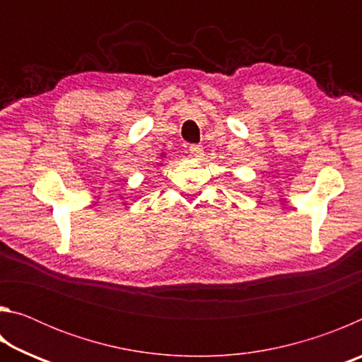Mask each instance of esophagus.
Wrapping results in <instances>:
<instances>
[{
    "label": "esophagus",
    "instance_id": "obj_1",
    "mask_svg": "<svg viewBox=\"0 0 362 362\" xmlns=\"http://www.w3.org/2000/svg\"><path fill=\"white\" fill-rule=\"evenodd\" d=\"M189 153H192L194 158H203L204 156L203 145H192L189 146Z\"/></svg>",
    "mask_w": 362,
    "mask_h": 362
}]
</instances>
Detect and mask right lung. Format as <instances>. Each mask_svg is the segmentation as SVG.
I'll list each match as a JSON object with an SVG mask.
<instances>
[{
    "instance_id": "add662e5",
    "label": "right lung",
    "mask_w": 362,
    "mask_h": 362,
    "mask_svg": "<svg viewBox=\"0 0 362 362\" xmlns=\"http://www.w3.org/2000/svg\"><path fill=\"white\" fill-rule=\"evenodd\" d=\"M161 156H163V158H164V153H163V155H161ZM161 164H163V163H159V166H161Z\"/></svg>"
}]
</instances>
